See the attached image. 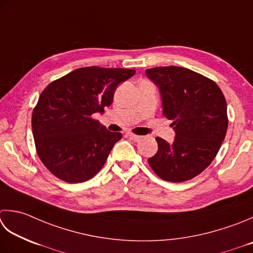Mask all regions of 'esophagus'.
I'll list each match as a JSON object with an SVG mask.
<instances>
[{"label": "esophagus", "instance_id": "1", "mask_svg": "<svg viewBox=\"0 0 253 253\" xmlns=\"http://www.w3.org/2000/svg\"><path fill=\"white\" fill-rule=\"evenodd\" d=\"M127 137L129 138V139L132 140V141H139L141 139V136L133 135V133H127Z\"/></svg>", "mask_w": 253, "mask_h": 253}]
</instances>
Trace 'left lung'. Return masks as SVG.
<instances>
[{
    "label": "left lung",
    "mask_w": 253,
    "mask_h": 253,
    "mask_svg": "<svg viewBox=\"0 0 253 253\" xmlns=\"http://www.w3.org/2000/svg\"><path fill=\"white\" fill-rule=\"evenodd\" d=\"M146 76L159 88L162 114L175 132L172 143L156 138L158 152L149 166L165 181L191 180L211 165L225 139L224 94L211 79L186 68L157 67L147 69Z\"/></svg>",
    "instance_id": "obj_1"
}]
</instances>
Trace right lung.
<instances>
[{
    "instance_id": "add662e5",
    "label": "right lung",
    "mask_w": 253,
    "mask_h": 253,
    "mask_svg": "<svg viewBox=\"0 0 253 253\" xmlns=\"http://www.w3.org/2000/svg\"><path fill=\"white\" fill-rule=\"evenodd\" d=\"M131 69L85 67L51 82L33 111L35 146L44 167L68 183H81L102 169L121 132L92 118L111 106L118 84Z\"/></svg>"
}]
</instances>
